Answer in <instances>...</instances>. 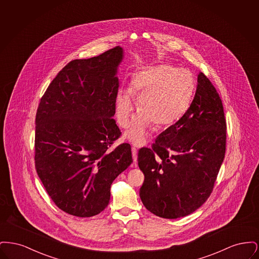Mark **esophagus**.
<instances>
[{
	"label": "esophagus",
	"instance_id": "1",
	"mask_svg": "<svg viewBox=\"0 0 259 259\" xmlns=\"http://www.w3.org/2000/svg\"><path fill=\"white\" fill-rule=\"evenodd\" d=\"M132 156L134 160L132 167H137V148H132Z\"/></svg>",
	"mask_w": 259,
	"mask_h": 259
}]
</instances>
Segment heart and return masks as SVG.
Listing matches in <instances>:
<instances>
[{"instance_id":"b5f03b06","label":"heart","mask_w":259,"mask_h":259,"mask_svg":"<svg viewBox=\"0 0 259 259\" xmlns=\"http://www.w3.org/2000/svg\"><path fill=\"white\" fill-rule=\"evenodd\" d=\"M195 91L193 74L169 64L148 67L136 73L131 87L119 89L115 97V114L119 125L128 128L138 100V111L131 128L125 133L133 145L147 143L148 129L175 123L187 111Z\"/></svg>"}]
</instances>
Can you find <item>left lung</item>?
Here are the masks:
<instances>
[{
  "instance_id": "obj_1",
  "label": "left lung",
  "mask_w": 259,
  "mask_h": 259,
  "mask_svg": "<svg viewBox=\"0 0 259 259\" xmlns=\"http://www.w3.org/2000/svg\"><path fill=\"white\" fill-rule=\"evenodd\" d=\"M226 122L222 100L200 73L194 99L185 114L141 148L138 164L145 175L140 197L163 219L183 218L209 198L225 155Z\"/></svg>"
}]
</instances>
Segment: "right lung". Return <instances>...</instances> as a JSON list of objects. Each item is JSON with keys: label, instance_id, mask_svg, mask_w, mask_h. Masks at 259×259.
Wrapping results in <instances>:
<instances>
[{"label": "right lung", "instance_id": "right-lung-1", "mask_svg": "<svg viewBox=\"0 0 259 259\" xmlns=\"http://www.w3.org/2000/svg\"><path fill=\"white\" fill-rule=\"evenodd\" d=\"M124 50L116 47L66 65L40 99L35 163L55 205L78 218L107 208L111 185L133 162L131 147L109 148L120 136L112 118Z\"/></svg>", "mask_w": 259, "mask_h": 259}]
</instances>
